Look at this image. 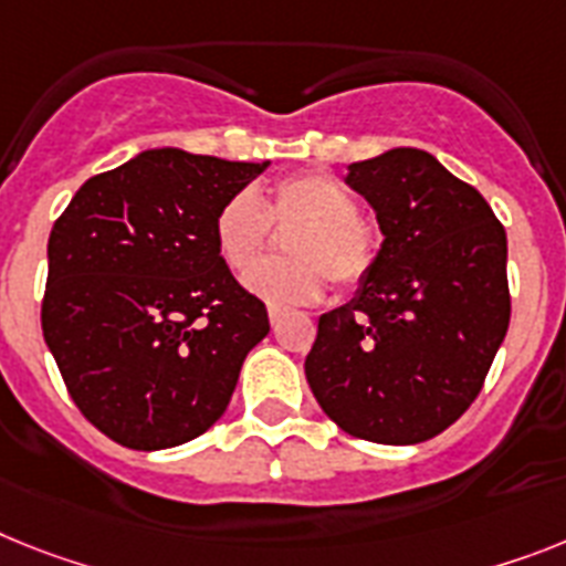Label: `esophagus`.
<instances>
[{"label": "esophagus", "instance_id": "34e87169", "mask_svg": "<svg viewBox=\"0 0 566 566\" xmlns=\"http://www.w3.org/2000/svg\"><path fill=\"white\" fill-rule=\"evenodd\" d=\"M268 316H270V325L279 327V322H282L284 311H282V307H268Z\"/></svg>", "mask_w": 566, "mask_h": 566}]
</instances>
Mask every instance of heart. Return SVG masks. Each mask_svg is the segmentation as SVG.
Listing matches in <instances>:
<instances>
[{"instance_id":"1","label":"heart","mask_w":566,"mask_h":566,"mask_svg":"<svg viewBox=\"0 0 566 566\" xmlns=\"http://www.w3.org/2000/svg\"><path fill=\"white\" fill-rule=\"evenodd\" d=\"M293 226L284 262L252 264L269 240V221ZM218 255L232 273H245L247 291L273 307L316 302L325 291V275L339 287H354L374 270L379 239L356 201L339 180L319 172L291 175L270 189L264 203L250 189L230 195L212 221Z\"/></svg>"}]
</instances>
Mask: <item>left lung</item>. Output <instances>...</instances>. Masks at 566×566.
I'll use <instances>...</instances> for the list:
<instances>
[{"instance_id":"1","label":"left lung","mask_w":566,"mask_h":566,"mask_svg":"<svg viewBox=\"0 0 566 566\" xmlns=\"http://www.w3.org/2000/svg\"><path fill=\"white\" fill-rule=\"evenodd\" d=\"M345 184L377 212L382 244L354 298L319 316L307 386L342 431L422 443L472 406L506 336V232L422 149L350 164Z\"/></svg>"}]
</instances>
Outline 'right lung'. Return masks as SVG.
I'll return each mask as SVG.
<instances>
[{
  "instance_id": "add662e5",
  "label": "right lung",
  "mask_w": 566,
  "mask_h": 566,
  "mask_svg": "<svg viewBox=\"0 0 566 566\" xmlns=\"http://www.w3.org/2000/svg\"><path fill=\"white\" fill-rule=\"evenodd\" d=\"M268 166L146 149L85 180L56 218L42 336L114 443L158 452L203 434L270 334L212 235L218 207Z\"/></svg>"
}]
</instances>
